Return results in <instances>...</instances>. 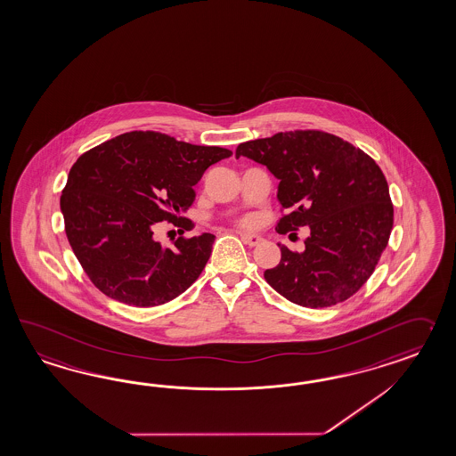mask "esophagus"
Instances as JSON below:
<instances>
[{
    "instance_id": "34e87169",
    "label": "esophagus",
    "mask_w": 456,
    "mask_h": 456,
    "mask_svg": "<svg viewBox=\"0 0 456 456\" xmlns=\"http://www.w3.org/2000/svg\"><path fill=\"white\" fill-rule=\"evenodd\" d=\"M240 239L244 240L245 244L250 245V247H256V245L262 242V237L256 235V233H240Z\"/></svg>"
}]
</instances>
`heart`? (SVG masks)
I'll use <instances>...</instances> for the list:
<instances>
[{"label":"heart","instance_id":"1","mask_svg":"<svg viewBox=\"0 0 456 456\" xmlns=\"http://www.w3.org/2000/svg\"><path fill=\"white\" fill-rule=\"evenodd\" d=\"M237 224H239L240 227H252V225H254V219H250V217H244V219H240Z\"/></svg>","mask_w":456,"mask_h":456}]
</instances>
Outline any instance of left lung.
<instances>
[{
  "mask_svg": "<svg viewBox=\"0 0 456 456\" xmlns=\"http://www.w3.org/2000/svg\"><path fill=\"white\" fill-rule=\"evenodd\" d=\"M235 156L262 163L280 179L277 232L310 225L305 252L280 245L268 285L306 308L351 298L374 273L389 242L394 206L387 179L361 148L320 130L280 132L245 142Z\"/></svg>",
  "mask_w": 456,
  "mask_h": 456,
  "instance_id": "8db88e82",
  "label": "left lung"
}]
</instances>
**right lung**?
I'll return each instance as SVG.
<instances>
[{
	"label": "right lung",
	"mask_w": 456,
	"mask_h": 456,
	"mask_svg": "<svg viewBox=\"0 0 456 456\" xmlns=\"http://www.w3.org/2000/svg\"><path fill=\"white\" fill-rule=\"evenodd\" d=\"M232 156L221 146L191 145L159 132H130L78 156L69 171L61 211L69 244L90 281L136 308L175 300L200 278L214 235L153 240L156 223L183 231L179 216L196 200L208 167Z\"/></svg>",
	"instance_id": "add662e5"
}]
</instances>
